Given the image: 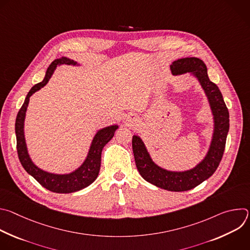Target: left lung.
Segmentation results:
<instances>
[{
	"label": "left lung",
	"instance_id": "left-lung-1",
	"mask_svg": "<svg viewBox=\"0 0 250 250\" xmlns=\"http://www.w3.org/2000/svg\"><path fill=\"white\" fill-rule=\"evenodd\" d=\"M170 69L175 76L190 73L199 81L206 94L213 120L208 150L202 161L194 168L185 171H170L157 165L138 135L132 136V150L136 168L146 181L167 191L183 192L207 180L220 165L229 129V114L219 87L208 79L207 66L203 60L197 57L181 58L174 61Z\"/></svg>",
	"mask_w": 250,
	"mask_h": 250
}]
</instances>
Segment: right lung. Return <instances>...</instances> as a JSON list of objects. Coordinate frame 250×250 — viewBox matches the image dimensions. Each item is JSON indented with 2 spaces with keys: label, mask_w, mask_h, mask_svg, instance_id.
I'll return each instance as SVG.
<instances>
[{
  "label": "right lung",
  "mask_w": 250,
  "mask_h": 250,
  "mask_svg": "<svg viewBox=\"0 0 250 250\" xmlns=\"http://www.w3.org/2000/svg\"><path fill=\"white\" fill-rule=\"evenodd\" d=\"M62 64L73 65V66L79 65L76 61L71 60L67 57L55 59L49 65V67L46 70L43 81L37 85H34L30 89V91L26 95L23 104L21 105L20 112L18 113L17 120H16V136H17V149H18L19 159L22 167L24 168V170L29 175H31L34 179L45 189L54 193L68 194V193L80 191L88 187L97 179L100 172V167H101L102 150L104 146L113 138V136L115 135V131L119 128V125H109V126L103 127L97 131V133L95 134L92 140V144L90 146L89 152L87 154L86 159L81 164V166L78 167L73 172L68 173V174L50 173L41 169L32 162L28 154L25 137H24V119H25L27 105L29 103V98L32 94L38 92L48 83L49 79L54 73L56 67Z\"/></svg>",
  "instance_id": "1"
}]
</instances>
